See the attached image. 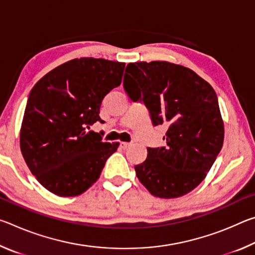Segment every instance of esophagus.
Listing matches in <instances>:
<instances>
[{
	"label": "esophagus",
	"instance_id": "34e87169",
	"mask_svg": "<svg viewBox=\"0 0 255 255\" xmlns=\"http://www.w3.org/2000/svg\"><path fill=\"white\" fill-rule=\"evenodd\" d=\"M131 144L130 143H127V141H122V143H120V146H122L123 148H127V147H129V146H130Z\"/></svg>",
	"mask_w": 255,
	"mask_h": 255
}]
</instances>
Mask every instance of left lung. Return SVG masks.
Here are the masks:
<instances>
[{
	"label": "left lung",
	"instance_id": "1",
	"mask_svg": "<svg viewBox=\"0 0 255 255\" xmlns=\"http://www.w3.org/2000/svg\"><path fill=\"white\" fill-rule=\"evenodd\" d=\"M126 70L128 97L144 102L153 126L167 128L166 145L147 147V158L135 166L137 178L155 197L187 195L206 178L223 146L215 90L192 70L169 62L129 63Z\"/></svg>",
	"mask_w": 255,
	"mask_h": 255
}]
</instances>
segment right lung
<instances>
[{
  "label": "right lung",
  "instance_id": "1",
  "mask_svg": "<svg viewBox=\"0 0 255 255\" xmlns=\"http://www.w3.org/2000/svg\"><path fill=\"white\" fill-rule=\"evenodd\" d=\"M125 63L82 57L41 77L29 94L20 130L25 163L42 187L59 197L86 191L119 143H103L89 130L101 102L120 85Z\"/></svg>",
  "mask_w": 255,
  "mask_h": 255
}]
</instances>
